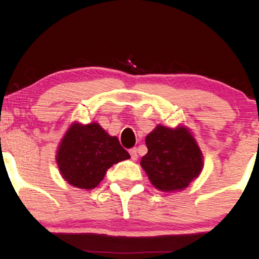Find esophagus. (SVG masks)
I'll return each mask as SVG.
<instances>
[{"instance_id": "34e87169", "label": "esophagus", "mask_w": 259, "mask_h": 259, "mask_svg": "<svg viewBox=\"0 0 259 259\" xmlns=\"http://www.w3.org/2000/svg\"><path fill=\"white\" fill-rule=\"evenodd\" d=\"M130 152V156H132V159L133 160H136L138 159V150H136V148H132V150L129 151Z\"/></svg>"}]
</instances>
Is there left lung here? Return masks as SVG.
Here are the masks:
<instances>
[{
    "label": "left lung",
    "mask_w": 259,
    "mask_h": 259,
    "mask_svg": "<svg viewBox=\"0 0 259 259\" xmlns=\"http://www.w3.org/2000/svg\"><path fill=\"white\" fill-rule=\"evenodd\" d=\"M146 146L140 164L160 191L185 189L201 173V150L186 127L158 125L146 136Z\"/></svg>",
    "instance_id": "8db88e82"
}]
</instances>
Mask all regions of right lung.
Masks as SVG:
<instances>
[{"label":"right lung","mask_w":259,"mask_h":259,"mask_svg":"<svg viewBox=\"0 0 259 259\" xmlns=\"http://www.w3.org/2000/svg\"><path fill=\"white\" fill-rule=\"evenodd\" d=\"M129 158L119 140L109 136L97 123L73 124L57 151V163L64 179L85 190L99 185L113 164Z\"/></svg>","instance_id":"right-lung-1"}]
</instances>
